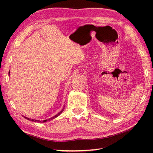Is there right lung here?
Wrapping results in <instances>:
<instances>
[{
    "instance_id": "right-lung-1",
    "label": "right lung",
    "mask_w": 153,
    "mask_h": 153,
    "mask_svg": "<svg viewBox=\"0 0 153 153\" xmlns=\"http://www.w3.org/2000/svg\"><path fill=\"white\" fill-rule=\"evenodd\" d=\"M10 73V72H9ZM64 108L62 109V111H60V112H59V113H58V114H56V116H54V117H53V118H51L50 119H48V120H53V119H54V118H56V117L58 116H59L60 114L62 113V111H63V110H64ZM24 118H26L27 120H31V119H30V118H27V117H24ZM31 121H33V122H35V121H37V122H41V121H39V120H33V119H32V120H31ZM47 121V120H44V122H46Z\"/></svg>"
}]
</instances>
